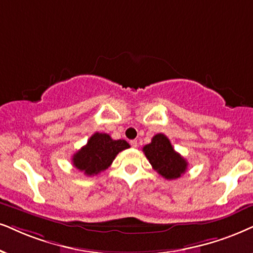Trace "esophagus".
Wrapping results in <instances>:
<instances>
[{
    "label": "esophagus",
    "mask_w": 253,
    "mask_h": 253,
    "mask_svg": "<svg viewBox=\"0 0 253 253\" xmlns=\"http://www.w3.org/2000/svg\"><path fill=\"white\" fill-rule=\"evenodd\" d=\"M130 146H132L133 147V148H136V147H137V141H136V140H130Z\"/></svg>",
    "instance_id": "34e87169"
}]
</instances>
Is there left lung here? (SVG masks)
<instances>
[{"mask_svg":"<svg viewBox=\"0 0 253 253\" xmlns=\"http://www.w3.org/2000/svg\"><path fill=\"white\" fill-rule=\"evenodd\" d=\"M142 150L153 169L167 180L181 177L187 170L188 162L175 152L165 134L159 133L153 136L152 142L143 147Z\"/></svg>","mask_w":253,"mask_h":253,"instance_id":"left-lung-1","label":"left lung"}]
</instances>
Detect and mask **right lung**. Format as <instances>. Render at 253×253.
I'll list each match as a JSON object with an SVG mask.
<instances>
[{
	"label": "right lung",
	"mask_w": 253,
	"mask_h": 253,
	"mask_svg": "<svg viewBox=\"0 0 253 253\" xmlns=\"http://www.w3.org/2000/svg\"><path fill=\"white\" fill-rule=\"evenodd\" d=\"M129 148L125 140H113L106 133H94L87 143L72 156V164L87 176L107 169L121 150Z\"/></svg>",
	"instance_id": "obj_1"
}]
</instances>
